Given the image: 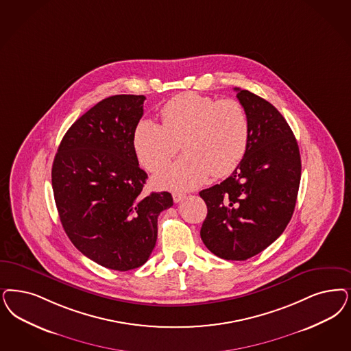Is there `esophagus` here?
Returning <instances> with one entry per match:
<instances>
[{
	"label": "esophagus",
	"instance_id": "obj_1",
	"mask_svg": "<svg viewBox=\"0 0 351 351\" xmlns=\"http://www.w3.org/2000/svg\"><path fill=\"white\" fill-rule=\"evenodd\" d=\"M172 198H173V202H176V204H178V202H180V201L186 198V194L173 192V193H172Z\"/></svg>",
	"mask_w": 351,
	"mask_h": 351
}]
</instances>
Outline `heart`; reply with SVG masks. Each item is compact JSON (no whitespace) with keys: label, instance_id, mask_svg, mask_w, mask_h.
I'll return each instance as SVG.
<instances>
[{"label":"heart","instance_id":"b5f03b06","mask_svg":"<svg viewBox=\"0 0 351 351\" xmlns=\"http://www.w3.org/2000/svg\"><path fill=\"white\" fill-rule=\"evenodd\" d=\"M162 125L138 121L133 149L140 163L156 172L167 165L182 143L180 159L159 171L160 188L192 189L208 179L230 175L241 163L249 145L250 125L241 104L227 98L215 101L195 92L171 98L160 110Z\"/></svg>","mask_w":351,"mask_h":351}]
</instances>
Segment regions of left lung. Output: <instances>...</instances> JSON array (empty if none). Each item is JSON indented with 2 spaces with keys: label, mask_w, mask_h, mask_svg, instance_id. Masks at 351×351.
I'll use <instances>...</instances> for the list:
<instances>
[{
  "label": "left lung",
  "mask_w": 351,
  "mask_h": 351,
  "mask_svg": "<svg viewBox=\"0 0 351 351\" xmlns=\"http://www.w3.org/2000/svg\"><path fill=\"white\" fill-rule=\"evenodd\" d=\"M234 90L249 118V145L230 178L199 192L207 206L201 239L219 258L246 261L287 228L301 182V156L274 105L249 90Z\"/></svg>",
  "instance_id": "left-lung-1"
}]
</instances>
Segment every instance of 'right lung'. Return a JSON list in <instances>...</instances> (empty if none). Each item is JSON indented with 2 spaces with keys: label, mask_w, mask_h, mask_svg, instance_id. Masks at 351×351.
<instances>
[{
  "label": "right lung",
  "mask_w": 351,
  "mask_h": 351,
  "mask_svg": "<svg viewBox=\"0 0 351 351\" xmlns=\"http://www.w3.org/2000/svg\"><path fill=\"white\" fill-rule=\"evenodd\" d=\"M145 96L118 95L98 102L62 138L51 185L63 230L85 256L117 271L143 266L158 236L169 192H143L147 179L133 149Z\"/></svg>",
  "instance_id": "1"
}]
</instances>
